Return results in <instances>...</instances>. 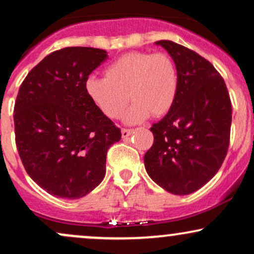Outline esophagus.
<instances>
[{
  "instance_id": "1",
  "label": "esophagus",
  "mask_w": 254,
  "mask_h": 254,
  "mask_svg": "<svg viewBox=\"0 0 254 254\" xmlns=\"http://www.w3.org/2000/svg\"><path fill=\"white\" fill-rule=\"evenodd\" d=\"M131 133H132V129H122V136H123V138H127Z\"/></svg>"
}]
</instances>
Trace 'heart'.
<instances>
[{"instance_id":"1","label":"heart","mask_w":254,"mask_h":254,"mask_svg":"<svg viewBox=\"0 0 254 254\" xmlns=\"http://www.w3.org/2000/svg\"><path fill=\"white\" fill-rule=\"evenodd\" d=\"M105 77L89 76L86 92L99 111L117 119L130 100L125 122L139 123L149 116L164 117L173 107L179 89V75L173 58L166 52L131 51L105 68Z\"/></svg>"}]
</instances>
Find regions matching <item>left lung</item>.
I'll return each instance as SVG.
<instances>
[{
    "mask_svg": "<svg viewBox=\"0 0 254 254\" xmlns=\"http://www.w3.org/2000/svg\"><path fill=\"white\" fill-rule=\"evenodd\" d=\"M156 44L173 58L179 89L170 112L150 127L154 143L144 155L145 171L166 191L190 194L226 159L232 103L223 77L208 60L171 40Z\"/></svg>",
    "mask_w": 254,
    "mask_h": 254,
    "instance_id": "obj_1",
    "label": "left lung"
}]
</instances>
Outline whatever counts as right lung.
Returning a JSON list of instances; mask_svg holds the SVG:
<instances>
[{"mask_svg":"<svg viewBox=\"0 0 254 254\" xmlns=\"http://www.w3.org/2000/svg\"><path fill=\"white\" fill-rule=\"evenodd\" d=\"M101 49L64 48L28 72L14 105L15 143L26 172L54 196L77 199L103 182L109 148L121 129L86 92L106 60Z\"/></svg>","mask_w":254,"mask_h":254,"instance_id":"1","label":"right lung"}]
</instances>
